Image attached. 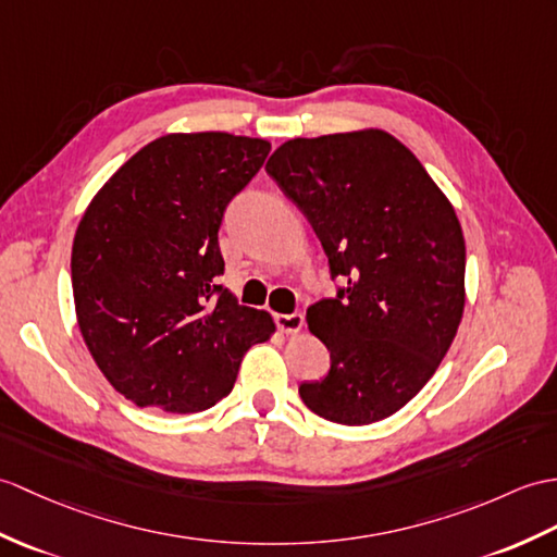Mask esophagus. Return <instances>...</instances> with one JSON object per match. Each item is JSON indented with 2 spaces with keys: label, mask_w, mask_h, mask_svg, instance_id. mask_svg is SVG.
<instances>
[{
  "label": "esophagus",
  "mask_w": 557,
  "mask_h": 557,
  "mask_svg": "<svg viewBox=\"0 0 557 557\" xmlns=\"http://www.w3.org/2000/svg\"><path fill=\"white\" fill-rule=\"evenodd\" d=\"M275 325L284 332V334H296L304 327V315L301 313H280L275 315Z\"/></svg>",
  "instance_id": "34e87169"
}]
</instances>
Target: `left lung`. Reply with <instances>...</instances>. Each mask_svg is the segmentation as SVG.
Segmentation results:
<instances>
[{"label":"left lung","mask_w":557,"mask_h":557,"mask_svg":"<svg viewBox=\"0 0 557 557\" xmlns=\"http://www.w3.org/2000/svg\"><path fill=\"white\" fill-rule=\"evenodd\" d=\"M265 173L325 249L332 299L308 308L330 370L304 404L339 424L394 416L430 382L465 306V239L422 163L382 131L289 139Z\"/></svg>","instance_id":"obj_1"}]
</instances>
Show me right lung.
<instances>
[{
	"mask_svg": "<svg viewBox=\"0 0 557 557\" xmlns=\"http://www.w3.org/2000/svg\"><path fill=\"white\" fill-rule=\"evenodd\" d=\"M265 139L165 135L121 165L75 232L77 325L113 389L139 408L199 412L235 386L242 356L275 322L239 306L218 230L261 171Z\"/></svg>",
	"mask_w": 557,
	"mask_h": 557,
	"instance_id": "right-lung-1",
	"label": "right lung"
}]
</instances>
